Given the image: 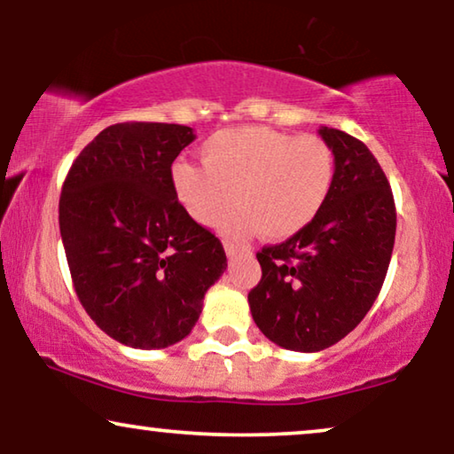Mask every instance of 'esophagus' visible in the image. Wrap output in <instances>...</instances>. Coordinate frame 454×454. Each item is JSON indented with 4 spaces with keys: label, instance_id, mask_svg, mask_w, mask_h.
I'll list each match as a JSON object with an SVG mask.
<instances>
[{
    "label": "esophagus",
    "instance_id": "obj_1",
    "mask_svg": "<svg viewBox=\"0 0 454 454\" xmlns=\"http://www.w3.org/2000/svg\"><path fill=\"white\" fill-rule=\"evenodd\" d=\"M223 247H225V254H227L229 258H235V256H238V254H250V250H247V247L233 244V241H229V239L223 241Z\"/></svg>",
    "mask_w": 454,
    "mask_h": 454
}]
</instances>
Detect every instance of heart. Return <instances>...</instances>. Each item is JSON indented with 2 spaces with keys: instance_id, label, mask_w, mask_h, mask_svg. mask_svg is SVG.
<instances>
[{
  "instance_id": "b5f03b06",
  "label": "heart",
  "mask_w": 454,
  "mask_h": 454,
  "mask_svg": "<svg viewBox=\"0 0 454 454\" xmlns=\"http://www.w3.org/2000/svg\"><path fill=\"white\" fill-rule=\"evenodd\" d=\"M202 165L176 160L171 188L177 202L200 225L221 221L227 233L260 231L287 239L306 229L331 194L333 148L318 136H291L270 128L221 129L200 148Z\"/></svg>"
}]
</instances>
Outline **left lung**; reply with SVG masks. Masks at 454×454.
<instances>
[{
	"label": "left lung",
	"instance_id": "1",
	"mask_svg": "<svg viewBox=\"0 0 454 454\" xmlns=\"http://www.w3.org/2000/svg\"><path fill=\"white\" fill-rule=\"evenodd\" d=\"M334 182L320 215L294 238L256 254L262 278L247 294L266 339L322 351L347 337L380 294L395 246L396 210L382 167L362 140L322 126Z\"/></svg>",
	"mask_w": 454,
	"mask_h": 454
}]
</instances>
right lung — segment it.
Masks as SVG:
<instances>
[{
    "label": "right lung",
    "instance_id": "right-lung-1",
    "mask_svg": "<svg viewBox=\"0 0 454 454\" xmlns=\"http://www.w3.org/2000/svg\"><path fill=\"white\" fill-rule=\"evenodd\" d=\"M194 138L179 123H115L78 154L61 188L59 231L78 300L134 349L188 337L227 269L219 238L171 188L173 160Z\"/></svg>",
    "mask_w": 454,
    "mask_h": 454
}]
</instances>
